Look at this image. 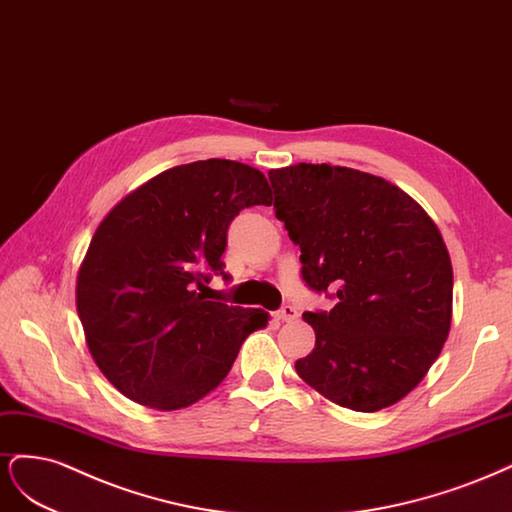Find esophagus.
Masks as SVG:
<instances>
[{"instance_id":"obj_1","label":"esophagus","mask_w":512,"mask_h":512,"mask_svg":"<svg viewBox=\"0 0 512 512\" xmlns=\"http://www.w3.org/2000/svg\"><path fill=\"white\" fill-rule=\"evenodd\" d=\"M274 317H276L278 321H283V323L287 321V323H289V321H293V319H298V310H295L293 306L287 304V306H283V308H278V310L274 312Z\"/></svg>"}]
</instances>
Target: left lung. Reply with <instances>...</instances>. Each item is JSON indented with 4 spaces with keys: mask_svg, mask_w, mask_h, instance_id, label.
<instances>
[{
    "mask_svg": "<svg viewBox=\"0 0 512 512\" xmlns=\"http://www.w3.org/2000/svg\"><path fill=\"white\" fill-rule=\"evenodd\" d=\"M302 280L336 300L306 310L315 349L295 370L327 400L376 412L432 368L451 329L453 268L427 212L387 180L300 163L268 174Z\"/></svg>",
    "mask_w": 512,
    "mask_h": 512,
    "instance_id": "8db88e82",
    "label": "left lung"
}]
</instances>
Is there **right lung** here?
Here are the masks:
<instances>
[{"mask_svg":"<svg viewBox=\"0 0 512 512\" xmlns=\"http://www.w3.org/2000/svg\"><path fill=\"white\" fill-rule=\"evenodd\" d=\"M268 180L229 159L161 172L97 227L76 280V308L97 368L129 400L176 410L232 370L268 312L206 300L240 210L270 206Z\"/></svg>","mask_w":512,"mask_h":512,"instance_id":"add662e5","label":"right lung"}]
</instances>
